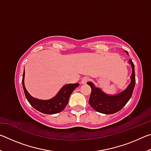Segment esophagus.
<instances>
[{
	"label": "esophagus",
	"mask_w": 151,
	"mask_h": 151,
	"mask_svg": "<svg viewBox=\"0 0 151 151\" xmlns=\"http://www.w3.org/2000/svg\"><path fill=\"white\" fill-rule=\"evenodd\" d=\"M89 81V78L87 76H85V77H83L81 80V83L82 84H86L87 82Z\"/></svg>",
	"instance_id": "1"
}]
</instances>
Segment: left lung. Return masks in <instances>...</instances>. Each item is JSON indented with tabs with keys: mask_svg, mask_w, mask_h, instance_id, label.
<instances>
[{
	"mask_svg": "<svg viewBox=\"0 0 151 151\" xmlns=\"http://www.w3.org/2000/svg\"><path fill=\"white\" fill-rule=\"evenodd\" d=\"M126 52L128 54V52ZM132 66V74L131 75V83L124 91H121L115 95H108L104 93L99 88L94 86L91 82H88L87 85L91 86V93L88 103L92 108L96 111L106 114L116 113L123 108L129 99H131L133 93L135 83L134 65L131 59L129 60Z\"/></svg>",
	"mask_w": 151,
	"mask_h": 151,
	"instance_id": "8db88e82",
	"label": "left lung"
}]
</instances>
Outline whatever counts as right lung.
Segmentation results:
<instances>
[{
    "mask_svg": "<svg viewBox=\"0 0 151 151\" xmlns=\"http://www.w3.org/2000/svg\"><path fill=\"white\" fill-rule=\"evenodd\" d=\"M24 70L22 83L26 99L33 108L44 114H53L58 113L63 109H65L66 106L67 105L70 94H72L73 91L79 86L78 83L68 84V85H64L57 95L53 98L48 100H40V99L32 97L28 93L24 83Z\"/></svg>",
    "mask_w": 151,
    "mask_h": 151,
    "instance_id": "1",
    "label": "right lung"
}]
</instances>
